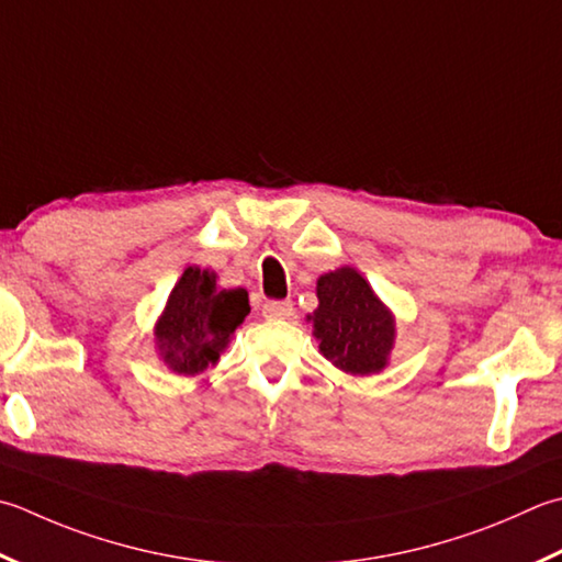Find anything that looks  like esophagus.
Segmentation results:
<instances>
[{"label":"esophagus","mask_w":562,"mask_h":562,"mask_svg":"<svg viewBox=\"0 0 562 562\" xmlns=\"http://www.w3.org/2000/svg\"><path fill=\"white\" fill-rule=\"evenodd\" d=\"M294 314L292 302H266L262 304V316L270 318V322H282V318H290Z\"/></svg>","instance_id":"esophagus-1"}]
</instances>
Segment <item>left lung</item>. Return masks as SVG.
Masks as SVG:
<instances>
[{
	"label": "left lung",
	"instance_id": "8db88e82",
	"mask_svg": "<svg viewBox=\"0 0 562 562\" xmlns=\"http://www.w3.org/2000/svg\"><path fill=\"white\" fill-rule=\"evenodd\" d=\"M314 336L322 353L350 375H370L387 362L394 322L370 284L353 268L328 272L316 282Z\"/></svg>",
	"mask_w": 562,
	"mask_h": 562
}]
</instances>
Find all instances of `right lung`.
I'll return each mask as SVG.
<instances>
[{
  "label": "right lung",
  "mask_w": 562,
  "mask_h": 562,
  "mask_svg": "<svg viewBox=\"0 0 562 562\" xmlns=\"http://www.w3.org/2000/svg\"><path fill=\"white\" fill-rule=\"evenodd\" d=\"M248 312L244 290H216L214 272L187 268L156 331L165 362L180 375H196L214 366Z\"/></svg>",
  "instance_id": "right-lung-1"
}]
</instances>
